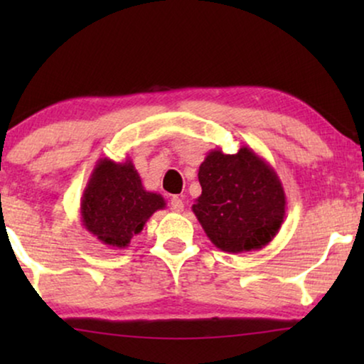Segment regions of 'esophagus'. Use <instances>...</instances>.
I'll return each instance as SVG.
<instances>
[{
  "mask_svg": "<svg viewBox=\"0 0 364 364\" xmlns=\"http://www.w3.org/2000/svg\"><path fill=\"white\" fill-rule=\"evenodd\" d=\"M171 208H172L173 212L181 213V212L183 210V202H182V198H181V197H172V200H171Z\"/></svg>",
  "mask_w": 364,
  "mask_h": 364,
  "instance_id": "1",
  "label": "esophagus"
}]
</instances>
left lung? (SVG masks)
<instances>
[{
	"label": "left lung",
	"mask_w": 364,
	"mask_h": 364,
	"mask_svg": "<svg viewBox=\"0 0 364 364\" xmlns=\"http://www.w3.org/2000/svg\"><path fill=\"white\" fill-rule=\"evenodd\" d=\"M200 197L192 212L222 252L260 250L280 230L287 197L265 159L248 146L237 154L213 149L198 167Z\"/></svg>",
	"instance_id": "8db88e82"
}]
</instances>
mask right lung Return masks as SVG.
I'll return each instance as SVG.
<instances>
[{
	"mask_svg": "<svg viewBox=\"0 0 364 364\" xmlns=\"http://www.w3.org/2000/svg\"><path fill=\"white\" fill-rule=\"evenodd\" d=\"M166 208L161 193L144 188L131 159H99L81 197L82 227L111 248H127L157 210Z\"/></svg>",
	"mask_w": 364,
	"mask_h": 364,
	"instance_id": "obj_1",
	"label": "right lung"
}]
</instances>
